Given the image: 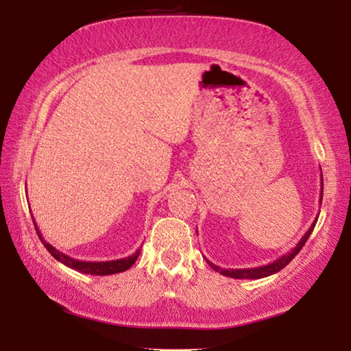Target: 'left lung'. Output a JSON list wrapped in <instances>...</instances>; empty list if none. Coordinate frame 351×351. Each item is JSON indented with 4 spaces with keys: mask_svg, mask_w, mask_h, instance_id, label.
I'll list each match as a JSON object with an SVG mask.
<instances>
[{
    "mask_svg": "<svg viewBox=\"0 0 351 351\" xmlns=\"http://www.w3.org/2000/svg\"><path fill=\"white\" fill-rule=\"evenodd\" d=\"M323 177V176H321ZM321 199H323V179H321V195H319V203ZM316 220H318V217L315 219V222L310 225V228L306 230V233L304 234V237L300 238V241L295 244L294 249H291L289 252L285 254V256H281L280 258H276V261H273L271 263H267V265H262V267H256V268H220L219 265H215V263H213L210 261H208L206 258V262H208V265L213 268V270L219 271L220 275L223 276H228V278H234V280H258V278H267L270 275H275V273H278L280 270H282L287 263H289L292 258H294L297 254L300 252V249L304 247V244L306 243V239L310 238L311 232H313L315 225H316Z\"/></svg>",
    "mask_w": 351,
    "mask_h": 351,
    "instance_id": "left-lung-1",
    "label": "left lung"
}]
</instances>
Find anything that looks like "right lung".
<instances>
[{
	"instance_id": "obj_1",
	"label": "right lung",
	"mask_w": 351,
	"mask_h": 351,
	"mask_svg": "<svg viewBox=\"0 0 351 351\" xmlns=\"http://www.w3.org/2000/svg\"><path fill=\"white\" fill-rule=\"evenodd\" d=\"M33 223H35V220H33ZM35 228H36L38 237H40V239H41V243L45 244V247L47 249V251H49V254L56 258V261L64 263V265H66L69 268H73V270H76V271L86 273V275L105 276V275H114V273L126 271L128 268H131L134 263H136L138 254H141V249H137V251L134 252L132 256L117 258V261H105V262L78 261V258H73V257L66 256V254H64V252H60L59 249H56L54 246H52V244L47 243L46 239L43 238V234H41L40 228H38L36 223H35Z\"/></svg>"
}]
</instances>
